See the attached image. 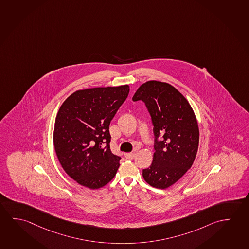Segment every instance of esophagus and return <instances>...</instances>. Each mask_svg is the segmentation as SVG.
<instances>
[{
	"label": "esophagus",
	"mask_w": 249,
	"mask_h": 249,
	"mask_svg": "<svg viewBox=\"0 0 249 249\" xmlns=\"http://www.w3.org/2000/svg\"><path fill=\"white\" fill-rule=\"evenodd\" d=\"M124 157L127 158V159H133L135 158V153L133 152H130V153H125L124 154Z\"/></svg>",
	"instance_id": "esophagus-1"
}]
</instances>
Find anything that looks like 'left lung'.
Instances as JSON below:
<instances>
[{
	"label": "left lung",
	"mask_w": 249,
	"mask_h": 249,
	"mask_svg": "<svg viewBox=\"0 0 249 249\" xmlns=\"http://www.w3.org/2000/svg\"><path fill=\"white\" fill-rule=\"evenodd\" d=\"M132 100L145 104L153 124V161L142 170V177L150 186L163 190L193 164L199 144L197 121L187 99L170 84L148 81Z\"/></svg>",
	"instance_id": "left-lung-1"
}]
</instances>
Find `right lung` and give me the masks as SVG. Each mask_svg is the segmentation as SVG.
Listing matches in <instances>:
<instances>
[{
  "label": "right lung",
  "mask_w": 249,
  "mask_h": 249,
  "mask_svg": "<svg viewBox=\"0 0 249 249\" xmlns=\"http://www.w3.org/2000/svg\"><path fill=\"white\" fill-rule=\"evenodd\" d=\"M129 91L127 85L80 90L59 108L53 130L56 155L80 185L99 189L117 173L121 158L110 149L109 126Z\"/></svg>",
  "instance_id": "add662e5"
}]
</instances>
